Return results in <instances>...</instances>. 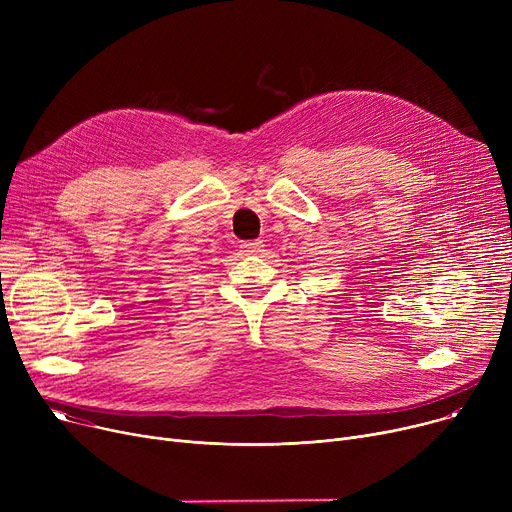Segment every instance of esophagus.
Wrapping results in <instances>:
<instances>
[{
	"label": "esophagus",
	"mask_w": 512,
	"mask_h": 512,
	"mask_svg": "<svg viewBox=\"0 0 512 512\" xmlns=\"http://www.w3.org/2000/svg\"><path fill=\"white\" fill-rule=\"evenodd\" d=\"M240 249L249 253V255H255V253H261L263 251V240H245L240 245Z\"/></svg>",
	"instance_id": "34e87169"
}]
</instances>
